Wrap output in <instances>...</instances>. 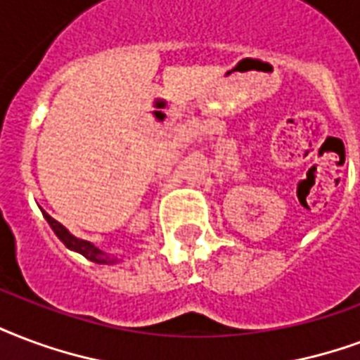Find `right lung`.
I'll return each mask as SVG.
<instances>
[{
	"label": "right lung",
	"instance_id": "1",
	"mask_svg": "<svg viewBox=\"0 0 360 360\" xmlns=\"http://www.w3.org/2000/svg\"><path fill=\"white\" fill-rule=\"evenodd\" d=\"M41 214H44L45 221L49 223V227L53 229V233L57 234L58 240L63 242L68 250L72 252H76V254H82L84 257H87L89 262L98 263V265H110V263L118 262V257H114V255H108L106 252H103L101 248H97L93 242L84 240V238H78V236H74V234L65 227V225H60L58 221H55L51 215L47 214L41 210Z\"/></svg>",
	"mask_w": 360,
	"mask_h": 360
}]
</instances>
